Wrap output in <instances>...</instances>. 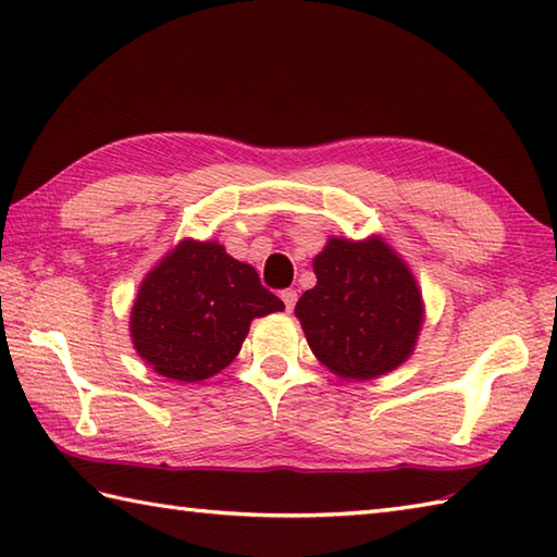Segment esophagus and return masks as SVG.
<instances>
[{"label": "esophagus", "instance_id": "1", "mask_svg": "<svg viewBox=\"0 0 557 557\" xmlns=\"http://www.w3.org/2000/svg\"><path fill=\"white\" fill-rule=\"evenodd\" d=\"M280 299H282V304H285V311L292 313L294 311V304H297V292L285 289V292L280 294Z\"/></svg>", "mask_w": 557, "mask_h": 557}]
</instances>
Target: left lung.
Returning <instances> with one entry per match:
<instances>
[{
  "instance_id": "1",
  "label": "left lung",
  "mask_w": 557,
  "mask_h": 557,
  "mask_svg": "<svg viewBox=\"0 0 557 557\" xmlns=\"http://www.w3.org/2000/svg\"><path fill=\"white\" fill-rule=\"evenodd\" d=\"M313 272L315 287L301 294L294 315L330 373L373 381L411 357L425 318L421 287L381 234L330 236Z\"/></svg>"
}]
</instances>
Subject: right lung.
<instances>
[{"label":"right lung","instance_id":"1","mask_svg":"<svg viewBox=\"0 0 557 557\" xmlns=\"http://www.w3.org/2000/svg\"><path fill=\"white\" fill-rule=\"evenodd\" d=\"M275 311L285 304L260 285L253 265L218 242L182 239L140 282L128 333L152 371L198 383L234 361L253 318Z\"/></svg>","mask_w":557,"mask_h":557}]
</instances>
